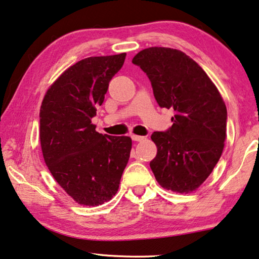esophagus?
Instances as JSON below:
<instances>
[{
  "label": "esophagus",
  "mask_w": 259,
  "mask_h": 259,
  "mask_svg": "<svg viewBox=\"0 0 259 259\" xmlns=\"http://www.w3.org/2000/svg\"><path fill=\"white\" fill-rule=\"evenodd\" d=\"M131 138H132V140H134V141H144L145 140V137H141V136H136V134H132V136H131Z\"/></svg>",
  "instance_id": "1"
}]
</instances>
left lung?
<instances>
[{"label": "left lung", "instance_id": "1", "mask_svg": "<svg viewBox=\"0 0 259 259\" xmlns=\"http://www.w3.org/2000/svg\"><path fill=\"white\" fill-rule=\"evenodd\" d=\"M132 63L147 74L159 106L175 112L171 127L151 137L157 147L149 163L156 181L176 193L193 192L222 155L226 104L203 69L185 52L148 48Z\"/></svg>", "mask_w": 259, "mask_h": 259}]
</instances>
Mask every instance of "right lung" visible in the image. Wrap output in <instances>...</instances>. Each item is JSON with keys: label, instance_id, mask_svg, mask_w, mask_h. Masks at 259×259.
I'll list each match as a JSON object with an SVG mask.
<instances>
[{"label": "right lung", "instance_id": "obj_1", "mask_svg": "<svg viewBox=\"0 0 259 259\" xmlns=\"http://www.w3.org/2000/svg\"><path fill=\"white\" fill-rule=\"evenodd\" d=\"M126 54L81 59L50 86L39 112V139L47 166L79 204H103L118 192L130 159V137L96 132L91 119Z\"/></svg>", "mask_w": 259, "mask_h": 259}]
</instances>
